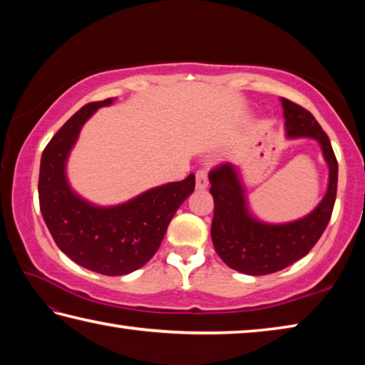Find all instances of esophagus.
<instances>
[{"instance_id":"34e87169","label":"esophagus","mask_w":365,"mask_h":365,"mask_svg":"<svg viewBox=\"0 0 365 365\" xmlns=\"http://www.w3.org/2000/svg\"><path fill=\"white\" fill-rule=\"evenodd\" d=\"M195 187L199 189V190H203V189L208 187V175H207V171H203V170L197 171V175H195Z\"/></svg>"}]
</instances>
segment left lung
I'll return each instance as SVG.
<instances>
[{"mask_svg": "<svg viewBox=\"0 0 365 365\" xmlns=\"http://www.w3.org/2000/svg\"><path fill=\"white\" fill-rule=\"evenodd\" d=\"M285 138L312 139L321 147L329 168L327 189L321 202L302 218L267 222L255 216L248 205L247 186L240 166L226 163L210 173V192L215 200L212 240L225 263L248 276H266L302 259L321 239L334 212L338 163L330 139L306 108L280 98Z\"/></svg>", "mask_w": 365, "mask_h": 365, "instance_id": "obj_1", "label": "left lung"}]
</instances>
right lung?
<instances>
[{
	"label": "right lung",
	"instance_id": "add662e5",
	"mask_svg": "<svg viewBox=\"0 0 365 365\" xmlns=\"http://www.w3.org/2000/svg\"><path fill=\"white\" fill-rule=\"evenodd\" d=\"M115 99L81 107L43 150L38 197L43 220L57 247L76 264L104 276H125L143 267L165 237L170 221L194 192L195 176L147 189L117 205L81 197L67 176V163L83 125Z\"/></svg>",
	"mask_w": 365,
	"mask_h": 365
}]
</instances>
